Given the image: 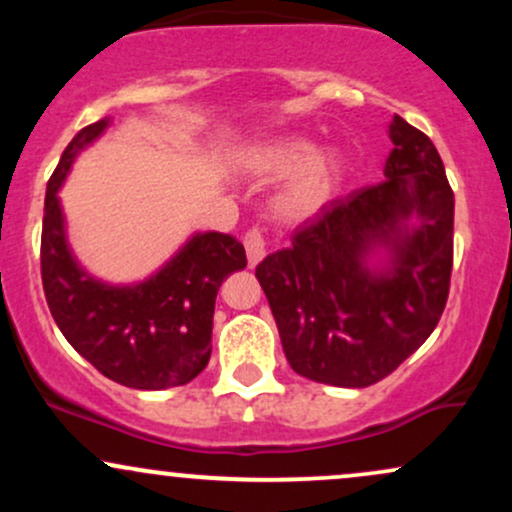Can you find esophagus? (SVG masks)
Instances as JSON below:
<instances>
[{
  "label": "esophagus",
  "mask_w": 512,
  "mask_h": 512,
  "mask_svg": "<svg viewBox=\"0 0 512 512\" xmlns=\"http://www.w3.org/2000/svg\"><path fill=\"white\" fill-rule=\"evenodd\" d=\"M245 252H248V264L250 267H257L267 255V248H264V238L260 228H252V231L245 236Z\"/></svg>",
  "instance_id": "1"
}]
</instances>
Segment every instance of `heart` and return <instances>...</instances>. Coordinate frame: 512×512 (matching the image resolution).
<instances>
[{
  "label": "heart",
  "instance_id": "1",
  "mask_svg": "<svg viewBox=\"0 0 512 512\" xmlns=\"http://www.w3.org/2000/svg\"><path fill=\"white\" fill-rule=\"evenodd\" d=\"M236 168L255 182H281L274 211L286 223H308L325 214L342 192L346 163L337 151H317L301 134H279L236 154Z\"/></svg>",
  "mask_w": 512,
  "mask_h": 512
}]
</instances>
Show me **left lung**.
Masks as SVG:
<instances>
[{"label": "left lung", "mask_w": 512, "mask_h": 512, "mask_svg": "<svg viewBox=\"0 0 512 512\" xmlns=\"http://www.w3.org/2000/svg\"><path fill=\"white\" fill-rule=\"evenodd\" d=\"M385 180L334 199L255 276L291 368L368 387L436 330L448 301L455 195L424 132L395 115Z\"/></svg>", "instance_id": "obj_1"}]
</instances>
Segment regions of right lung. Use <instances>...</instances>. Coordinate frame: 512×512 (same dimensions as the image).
Returning a JSON list of instances; mask_svg holds the SVG:
<instances>
[{
  "instance_id": "add662e5",
  "label": "right lung",
  "mask_w": 512,
  "mask_h": 512,
  "mask_svg": "<svg viewBox=\"0 0 512 512\" xmlns=\"http://www.w3.org/2000/svg\"><path fill=\"white\" fill-rule=\"evenodd\" d=\"M113 117L69 142L45 192L40 267L50 313L67 342L105 378L134 390H168L207 368L219 286L245 269V248L226 233H192L154 274L132 284L98 279L76 260L60 190L76 156L103 137Z\"/></svg>"
}]
</instances>
